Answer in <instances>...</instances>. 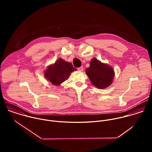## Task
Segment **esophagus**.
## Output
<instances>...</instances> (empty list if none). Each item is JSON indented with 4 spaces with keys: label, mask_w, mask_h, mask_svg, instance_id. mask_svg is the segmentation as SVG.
Masks as SVG:
<instances>
[{
    "label": "esophagus",
    "mask_w": 152,
    "mask_h": 152,
    "mask_svg": "<svg viewBox=\"0 0 152 152\" xmlns=\"http://www.w3.org/2000/svg\"><path fill=\"white\" fill-rule=\"evenodd\" d=\"M77 70H78L79 72H82V71L83 70V67H79V68L77 69Z\"/></svg>",
    "instance_id": "1"
}]
</instances>
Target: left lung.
<instances>
[{
    "instance_id": "obj_1",
    "label": "left lung",
    "mask_w": 152,
    "mask_h": 152,
    "mask_svg": "<svg viewBox=\"0 0 152 152\" xmlns=\"http://www.w3.org/2000/svg\"><path fill=\"white\" fill-rule=\"evenodd\" d=\"M85 73L91 83L99 89H104L110 86L115 76L114 70L111 66L96 58L91 60L90 67L86 68Z\"/></svg>"
}]
</instances>
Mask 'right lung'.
<instances>
[{"label":"right lung","mask_w":152,"mask_h":152,"mask_svg":"<svg viewBox=\"0 0 152 152\" xmlns=\"http://www.w3.org/2000/svg\"><path fill=\"white\" fill-rule=\"evenodd\" d=\"M77 70L72 63L59 58L53 64H50L45 71L44 76L52 84L58 86L67 80L71 73Z\"/></svg>","instance_id":"obj_1"}]
</instances>
